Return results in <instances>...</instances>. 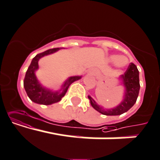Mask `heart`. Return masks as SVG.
<instances>
[{
  "mask_svg": "<svg viewBox=\"0 0 160 160\" xmlns=\"http://www.w3.org/2000/svg\"><path fill=\"white\" fill-rule=\"evenodd\" d=\"M109 60L111 62H115V66L118 68H124L127 64V62H128L127 57L122 56H110Z\"/></svg>",
  "mask_w": 160,
  "mask_h": 160,
  "instance_id": "obj_1",
  "label": "heart"
}]
</instances>
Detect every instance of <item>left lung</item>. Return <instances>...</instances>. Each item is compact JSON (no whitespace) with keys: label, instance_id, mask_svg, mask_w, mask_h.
I'll list each match as a JSON object with an SVG mask.
<instances>
[{"label":"left lung","instance_id":"1","mask_svg":"<svg viewBox=\"0 0 160 160\" xmlns=\"http://www.w3.org/2000/svg\"><path fill=\"white\" fill-rule=\"evenodd\" d=\"M121 78L125 86V97L123 101L115 108L104 110L97 105L93 99L89 96L88 98L90 100L91 105L95 110L105 115H119L127 112L134 105L140 90L139 71L136 65L130 63L127 71L124 74L121 75Z\"/></svg>","mask_w":160,"mask_h":160}]
</instances>
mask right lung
<instances>
[{
    "label": "right lung",
    "instance_id": "right-lung-1",
    "mask_svg": "<svg viewBox=\"0 0 160 160\" xmlns=\"http://www.w3.org/2000/svg\"><path fill=\"white\" fill-rule=\"evenodd\" d=\"M60 48H51V49H48L47 51L38 54L32 60L31 63L26 72L23 81L24 88H25V90L29 98L34 103L44 104V105H49V104L60 101L62 97H64V95L66 94L70 85L81 78V76L70 77L63 85L61 89L56 91V92H53L49 89H45L38 82L35 76V73H34L36 70L38 68V60L42 56L55 52L58 51Z\"/></svg>",
    "mask_w": 160,
    "mask_h": 160
}]
</instances>
